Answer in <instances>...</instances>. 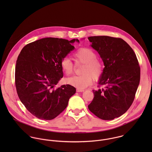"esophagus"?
<instances>
[{
	"label": "esophagus",
	"mask_w": 152,
	"mask_h": 152,
	"mask_svg": "<svg viewBox=\"0 0 152 152\" xmlns=\"http://www.w3.org/2000/svg\"><path fill=\"white\" fill-rule=\"evenodd\" d=\"M84 91H85L84 89H80V88H77V92H84Z\"/></svg>",
	"instance_id": "esophagus-1"
}]
</instances>
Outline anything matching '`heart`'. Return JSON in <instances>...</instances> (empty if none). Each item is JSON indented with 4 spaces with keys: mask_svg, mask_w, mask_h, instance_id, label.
Wrapping results in <instances>:
<instances>
[{
    "mask_svg": "<svg viewBox=\"0 0 152 152\" xmlns=\"http://www.w3.org/2000/svg\"><path fill=\"white\" fill-rule=\"evenodd\" d=\"M77 63L84 64L81 69L82 75H75L66 79V83L80 89L90 86L94 80H98L103 73V65L96 58V53L91 48H80L74 53ZM62 69L66 75L71 74L74 69L73 62L68 58L64 57L61 61Z\"/></svg>",
    "mask_w": 152,
    "mask_h": 152,
    "instance_id": "obj_1",
    "label": "heart"
}]
</instances>
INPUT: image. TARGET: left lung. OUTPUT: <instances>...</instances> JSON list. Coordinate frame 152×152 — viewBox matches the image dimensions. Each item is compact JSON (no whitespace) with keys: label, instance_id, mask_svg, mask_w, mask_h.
<instances>
[{"label":"left lung","instance_id":"obj_1","mask_svg":"<svg viewBox=\"0 0 152 152\" xmlns=\"http://www.w3.org/2000/svg\"><path fill=\"white\" fill-rule=\"evenodd\" d=\"M88 40L105 65L98 84L105 88L93 90L94 97L88 107L99 118L112 120L132 104L140 82V66L134 51L123 39L101 36Z\"/></svg>","mask_w":152,"mask_h":152}]
</instances>
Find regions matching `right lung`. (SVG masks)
<instances>
[{
    "label": "right lung",
    "mask_w": 152,
    "mask_h": 152,
    "mask_svg": "<svg viewBox=\"0 0 152 152\" xmlns=\"http://www.w3.org/2000/svg\"><path fill=\"white\" fill-rule=\"evenodd\" d=\"M78 39L47 37L25 45L15 68V86L18 96L34 116L51 120L65 109L76 92L69 84L56 88L63 77L61 61L74 49Z\"/></svg>",
    "instance_id": "1"
}]
</instances>
